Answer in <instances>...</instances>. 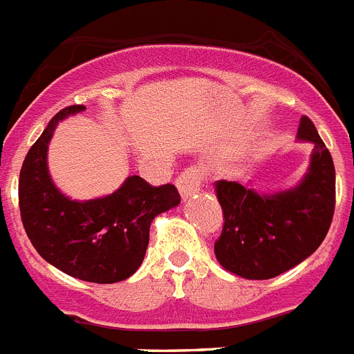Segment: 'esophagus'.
Returning a JSON list of instances; mask_svg holds the SVG:
<instances>
[{
  "instance_id": "1",
  "label": "esophagus",
  "mask_w": 354,
  "mask_h": 354,
  "mask_svg": "<svg viewBox=\"0 0 354 354\" xmlns=\"http://www.w3.org/2000/svg\"><path fill=\"white\" fill-rule=\"evenodd\" d=\"M183 200H187L192 195H195L202 186V174L196 168H186L183 174L175 180Z\"/></svg>"
}]
</instances>
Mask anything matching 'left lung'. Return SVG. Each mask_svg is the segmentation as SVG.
Masks as SVG:
<instances>
[{
	"label": "left lung",
	"instance_id": "left-lung-1",
	"mask_svg": "<svg viewBox=\"0 0 354 354\" xmlns=\"http://www.w3.org/2000/svg\"><path fill=\"white\" fill-rule=\"evenodd\" d=\"M298 138L314 145L301 183L264 195L236 180L214 183L223 230L214 243L225 270L248 280H268L310 257L330 230L335 211V167L314 122L301 117Z\"/></svg>",
	"mask_w": 354,
	"mask_h": 354
}]
</instances>
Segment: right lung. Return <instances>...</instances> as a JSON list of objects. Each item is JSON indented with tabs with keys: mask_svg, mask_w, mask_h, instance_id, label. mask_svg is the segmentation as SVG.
<instances>
[{
	"mask_svg": "<svg viewBox=\"0 0 354 354\" xmlns=\"http://www.w3.org/2000/svg\"><path fill=\"white\" fill-rule=\"evenodd\" d=\"M83 109H62L28 150L19 175L21 220L40 257L60 271L84 282H122L142 266L152 220L179 205L180 196L174 184L150 186L131 175L102 198H67L49 175L48 145L58 122Z\"/></svg>",
	"mask_w": 354,
	"mask_h": 354,
	"instance_id": "add662e5",
	"label": "right lung"
}]
</instances>
